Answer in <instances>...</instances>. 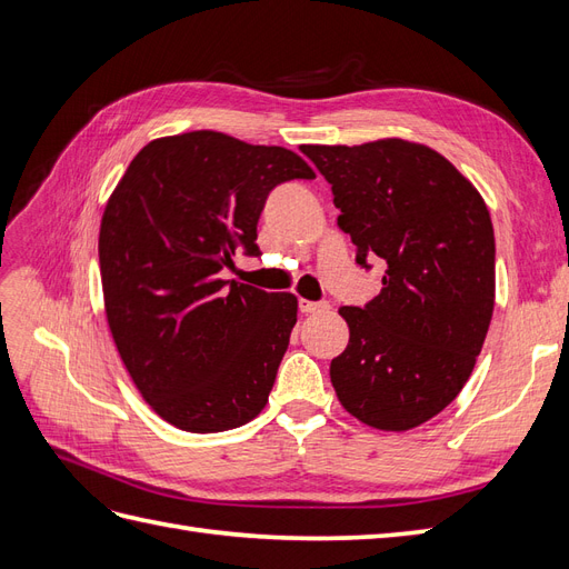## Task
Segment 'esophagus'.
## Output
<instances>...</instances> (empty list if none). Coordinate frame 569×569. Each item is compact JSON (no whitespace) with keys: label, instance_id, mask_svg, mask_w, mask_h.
<instances>
[{"label":"esophagus","instance_id":"esophagus-1","mask_svg":"<svg viewBox=\"0 0 569 569\" xmlns=\"http://www.w3.org/2000/svg\"><path fill=\"white\" fill-rule=\"evenodd\" d=\"M299 308H301V313L313 316V313L330 311V303H327V301H308V299H301V301H299Z\"/></svg>","mask_w":569,"mask_h":569}]
</instances>
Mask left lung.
Masks as SVG:
<instances>
[{"label":"left lung","mask_w":569,"mask_h":569,"mask_svg":"<svg viewBox=\"0 0 569 569\" xmlns=\"http://www.w3.org/2000/svg\"><path fill=\"white\" fill-rule=\"evenodd\" d=\"M332 184L337 226L356 263H385L382 291L341 306L349 347L330 366L353 418L406 432L449 406L472 375L496 295V244L485 199L441 153L406 140L303 144Z\"/></svg>","instance_id":"1"}]
</instances>
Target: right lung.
Returning <instances> with one entry per match:
<instances>
[{"mask_svg":"<svg viewBox=\"0 0 569 569\" xmlns=\"http://www.w3.org/2000/svg\"><path fill=\"white\" fill-rule=\"evenodd\" d=\"M299 153L197 130L149 142L107 203L99 268L116 349L159 416L184 432L247 425L268 403L297 297L220 280L274 187L313 180Z\"/></svg>","mask_w":569,"mask_h":569,"instance_id":"obj_1","label":"right lung"}]
</instances>
